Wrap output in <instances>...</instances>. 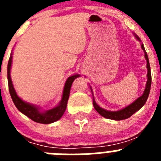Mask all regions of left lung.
Here are the masks:
<instances>
[{
  "label": "left lung",
  "mask_w": 161,
  "mask_h": 161,
  "mask_svg": "<svg viewBox=\"0 0 161 161\" xmlns=\"http://www.w3.org/2000/svg\"><path fill=\"white\" fill-rule=\"evenodd\" d=\"M136 38L138 40H139V37L136 36ZM142 49L144 51V55L145 58L147 59V85H146V89L144 90V93L142 95L141 97H139L137 100H136L133 103H131L130 105H129L128 106L123 108V109H120L119 111H108L106 109H102L100 106H97L95 102V101H93V106H94V109H96L97 113L100 114L102 117L106 118V119H114V120H123V119H128L133 114L136 113L137 110H139L142 106L145 104V102H147V99L148 97L149 93H150V89H151V84H152V75H151V68H150V64H149V60L148 57H147V52L145 51L144 47L142 44L141 45Z\"/></svg>",
  "instance_id": "obj_1"
}]
</instances>
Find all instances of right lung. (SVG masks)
Instances as JSON below:
<instances>
[{
  "instance_id": "1",
  "label": "right lung",
  "mask_w": 161,
  "mask_h": 161,
  "mask_svg": "<svg viewBox=\"0 0 161 161\" xmlns=\"http://www.w3.org/2000/svg\"><path fill=\"white\" fill-rule=\"evenodd\" d=\"M11 64H12V54H11L10 57H9V59H8V67H7L8 90H9V93H10V96L12 97L13 102H14L15 106L18 108V110L25 115H26L27 117H29L31 120L38 123L49 124V123H54L55 121L59 120L62 117V115L64 114L65 109H66L67 103H68V97H69V93H70V89L72 82L74 81V80L79 76V75H74V76L68 78V80H66V83H65L62 101H61L59 106L42 113V112L39 111L38 107H35L33 105L23 102L21 98L18 97L16 92L14 90L12 80H11L10 78Z\"/></svg>"
}]
</instances>
